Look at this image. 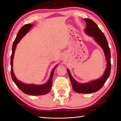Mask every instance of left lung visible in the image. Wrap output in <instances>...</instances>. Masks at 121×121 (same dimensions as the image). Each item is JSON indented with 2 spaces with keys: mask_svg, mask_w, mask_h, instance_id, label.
<instances>
[{
  "mask_svg": "<svg viewBox=\"0 0 121 121\" xmlns=\"http://www.w3.org/2000/svg\"><path fill=\"white\" fill-rule=\"evenodd\" d=\"M84 20L86 22V27L85 28L86 33L94 37L98 43L101 46L105 53L106 60L107 61V68L104 73V75L100 78L91 81L87 83L81 84L77 82L71 76L70 71L67 69V72L72 84L73 90L78 93L89 94L95 92L99 90L103 86L106 81L109 77L111 70L110 51L105 35L101 31L97 24L90 19H84Z\"/></svg>",
  "mask_w": 121,
  "mask_h": 121,
  "instance_id": "8db88e82",
  "label": "left lung"
}]
</instances>
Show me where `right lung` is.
<instances>
[{
    "label": "right lung",
    "instance_id": "1",
    "mask_svg": "<svg viewBox=\"0 0 121 121\" xmlns=\"http://www.w3.org/2000/svg\"><path fill=\"white\" fill-rule=\"evenodd\" d=\"M31 26L32 25L30 24H25V25H24L23 26H22L21 28L20 29L19 32H18L15 39L13 43V46H12V53L11 56V76L12 78V79H13V81H14V82L15 83L16 86H17L24 93L32 95H44L48 93L50 91L51 87H52V77L53 76V74H54V71L55 70V69H56V67L53 69L52 73H51L50 77V78H49L48 82H47L45 84L40 85H36L34 84H26L21 83V82L18 81L17 79H16V78L15 77V75H14L13 73V68H12V67H13V56L16 45H17L18 43L20 42V40L21 39V38L27 33L29 30L31 28Z\"/></svg>",
    "mask_w": 121,
    "mask_h": 121
}]
</instances>
